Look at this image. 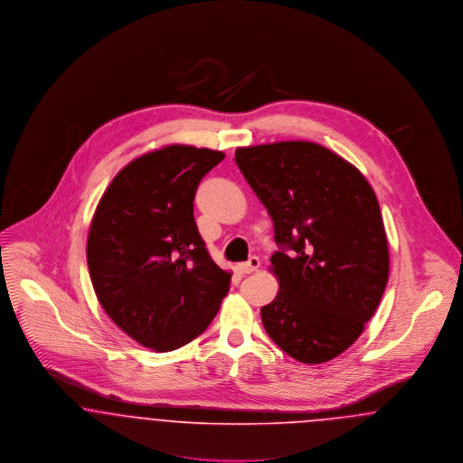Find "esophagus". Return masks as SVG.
<instances>
[{"label": "esophagus", "mask_w": 463, "mask_h": 463, "mask_svg": "<svg viewBox=\"0 0 463 463\" xmlns=\"http://www.w3.org/2000/svg\"><path fill=\"white\" fill-rule=\"evenodd\" d=\"M259 267H260L259 257H250L246 262L238 265V270H240L241 274H251V272H255Z\"/></svg>", "instance_id": "obj_1"}]
</instances>
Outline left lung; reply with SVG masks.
I'll return each instance as SVG.
<instances>
[{"label": "left lung", "mask_w": 463, "mask_h": 463, "mask_svg": "<svg viewBox=\"0 0 463 463\" xmlns=\"http://www.w3.org/2000/svg\"><path fill=\"white\" fill-rule=\"evenodd\" d=\"M236 165L274 222L278 297L260 308L267 335L300 363L349 349L389 279L380 206L361 172L312 142L236 151Z\"/></svg>", "instance_id": "8db88e82"}]
</instances>
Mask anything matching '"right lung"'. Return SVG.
<instances>
[{
  "label": "right lung",
  "instance_id": "1",
  "mask_svg": "<svg viewBox=\"0 0 463 463\" xmlns=\"http://www.w3.org/2000/svg\"><path fill=\"white\" fill-rule=\"evenodd\" d=\"M223 153L168 146L127 165L90 225L91 285L110 319L140 345L175 351L213 321L231 285L194 221L201 178Z\"/></svg>",
  "mask_w": 463,
  "mask_h": 463
}]
</instances>
